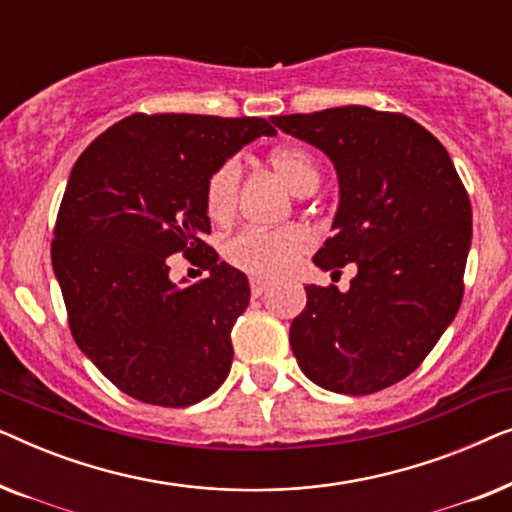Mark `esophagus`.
I'll return each instance as SVG.
<instances>
[{
	"mask_svg": "<svg viewBox=\"0 0 512 512\" xmlns=\"http://www.w3.org/2000/svg\"><path fill=\"white\" fill-rule=\"evenodd\" d=\"M268 289H270V284L263 282V279H251V296H254V298L263 296V293Z\"/></svg>",
	"mask_w": 512,
	"mask_h": 512,
	"instance_id": "34e87169",
	"label": "esophagus"
}]
</instances>
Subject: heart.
I'll return each mask as SVG.
<instances>
[{"label": "heart", "instance_id": "1", "mask_svg": "<svg viewBox=\"0 0 512 512\" xmlns=\"http://www.w3.org/2000/svg\"><path fill=\"white\" fill-rule=\"evenodd\" d=\"M268 165L293 195H310L317 191L321 172L317 160L305 146L284 144L268 153ZM242 191V167L235 158L223 160L209 174L205 184V212L216 226H228L235 219ZM312 247L310 230L289 223L279 228H247L223 244V258L235 270L256 279L284 275Z\"/></svg>", "mask_w": 512, "mask_h": 512}]
</instances>
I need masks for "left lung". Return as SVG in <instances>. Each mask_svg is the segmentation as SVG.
Instances as JSON below:
<instances>
[{
    "label": "left lung",
    "instance_id": "8db88e82",
    "mask_svg": "<svg viewBox=\"0 0 512 512\" xmlns=\"http://www.w3.org/2000/svg\"><path fill=\"white\" fill-rule=\"evenodd\" d=\"M272 123L338 170L335 235L314 263L359 268L347 293L305 286L291 349L319 387L375 394L415 373L459 310L473 233L464 181L445 146L398 111L352 104Z\"/></svg>",
    "mask_w": 512,
    "mask_h": 512
}]
</instances>
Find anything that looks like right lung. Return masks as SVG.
Here are the masks:
<instances>
[{
  "instance_id": "1",
  "label": "right lung",
  "mask_w": 512,
  "mask_h": 512,
  "mask_svg": "<svg viewBox=\"0 0 512 512\" xmlns=\"http://www.w3.org/2000/svg\"><path fill=\"white\" fill-rule=\"evenodd\" d=\"M275 132L254 116L132 114L74 163L53 228V270L76 345L123 394L186 408L228 377L249 282L205 242V184L244 144ZM172 253L210 277L172 285Z\"/></svg>"
}]
</instances>
